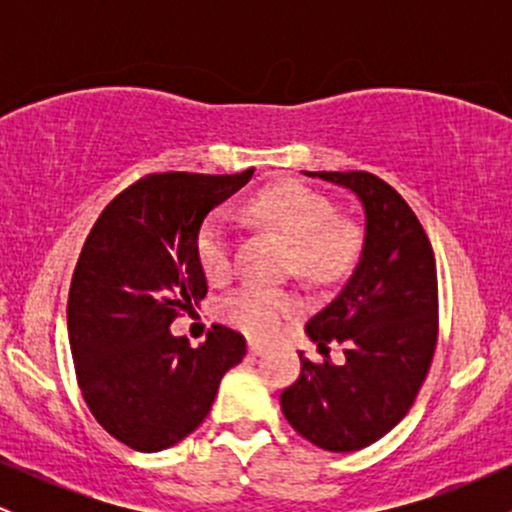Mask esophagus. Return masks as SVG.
I'll return each instance as SVG.
<instances>
[{"instance_id":"1","label":"esophagus","mask_w":512,"mask_h":512,"mask_svg":"<svg viewBox=\"0 0 512 512\" xmlns=\"http://www.w3.org/2000/svg\"><path fill=\"white\" fill-rule=\"evenodd\" d=\"M248 351H250L252 356H262L264 351H267V344L257 342V339H250V342H248Z\"/></svg>"}]
</instances>
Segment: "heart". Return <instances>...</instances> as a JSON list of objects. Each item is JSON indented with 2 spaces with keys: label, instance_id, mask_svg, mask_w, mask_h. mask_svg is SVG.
I'll use <instances>...</instances> for the list:
<instances>
[{
  "label": "heart",
  "instance_id": "heart-1",
  "mask_svg": "<svg viewBox=\"0 0 512 512\" xmlns=\"http://www.w3.org/2000/svg\"><path fill=\"white\" fill-rule=\"evenodd\" d=\"M252 211L257 219L289 240L296 272L308 279H332L354 257V228L337 219L330 199L317 195L301 182L267 187L252 202ZM197 260L209 281H223L231 274L233 231L226 211H214L199 228ZM296 310V296L262 284L240 286L221 303L223 320L252 337H272L281 322Z\"/></svg>",
  "mask_w": 512,
  "mask_h": 512
}]
</instances>
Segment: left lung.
<instances>
[{
	"label": "left lung",
	"mask_w": 512,
	"mask_h": 512,
	"mask_svg": "<svg viewBox=\"0 0 512 512\" xmlns=\"http://www.w3.org/2000/svg\"><path fill=\"white\" fill-rule=\"evenodd\" d=\"M346 187L366 216L358 262L342 291L305 325L325 354L344 346L334 366L301 356V375L281 392L286 421L330 452H354L390 433L411 409L438 342L436 257L409 204L378 175L310 173Z\"/></svg>",
	"instance_id": "1"
}]
</instances>
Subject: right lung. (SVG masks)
<instances>
[{
	"label": "right lung",
	"mask_w": 512,
	"mask_h": 512,
	"mask_svg": "<svg viewBox=\"0 0 512 512\" xmlns=\"http://www.w3.org/2000/svg\"><path fill=\"white\" fill-rule=\"evenodd\" d=\"M252 173L146 175L103 209L81 248L67 303L76 380L98 424L132 450L190 436L243 361V334L214 325L192 349L170 322L207 296L199 228Z\"/></svg>",
	"instance_id": "obj_1"
}]
</instances>
